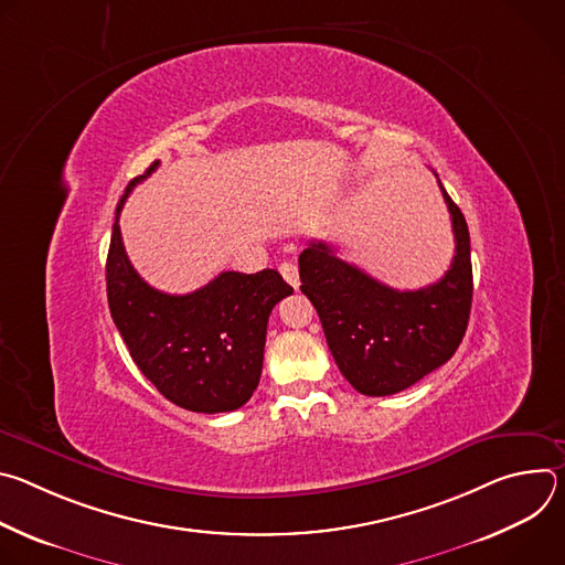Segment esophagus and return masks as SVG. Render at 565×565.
<instances>
[{"label": "esophagus", "instance_id": "1", "mask_svg": "<svg viewBox=\"0 0 565 565\" xmlns=\"http://www.w3.org/2000/svg\"><path fill=\"white\" fill-rule=\"evenodd\" d=\"M279 273H281V277L297 290L299 288V270H297V266L295 264H290V262H284L281 266H279Z\"/></svg>", "mask_w": 565, "mask_h": 565}]
</instances>
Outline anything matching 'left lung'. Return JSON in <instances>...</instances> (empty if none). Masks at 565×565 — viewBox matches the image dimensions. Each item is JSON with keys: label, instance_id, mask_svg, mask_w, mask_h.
Wrapping results in <instances>:
<instances>
[{"label": "left lung", "instance_id": "left-lung-1", "mask_svg": "<svg viewBox=\"0 0 565 565\" xmlns=\"http://www.w3.org/2000/svg\"><path fill=\"white\" fill-rule=\"evenodd\" d=\"M438 185L451 214L456 255L436 284L395 290L342 262L324 241H310L299 255L301 292L319 315L342 375L364 395L416 384L456 353L467 331L473 292L469 230Z\"/></svg>", "mask_w": 565, "mask_h": 565}]
</instances>
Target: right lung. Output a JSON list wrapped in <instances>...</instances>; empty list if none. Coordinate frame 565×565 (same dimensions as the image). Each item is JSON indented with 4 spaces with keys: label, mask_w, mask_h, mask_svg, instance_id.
Masks as SVG:
<instances>
[{
    "label": "right lung",
    "mask_w": 565,
    "mask_h": 565,
    "mask_svg": "<svg viewBox=\"0 0 565 565\" xmlns=\"http://www.w3.org/2000/svg\"><path fill=\"white\" fill-rule=\"evenodd\" d=\"M156 168L134 179L116 207L107 255L114 324L142 375L174 405L196 414L234 412L259 384L268 317L292 288L270 268L227 270L188 295L151 288L127 259L118 218L129 192Z\"/></svg>",
    "instance_id": "add662e5"
}]
</instances>
